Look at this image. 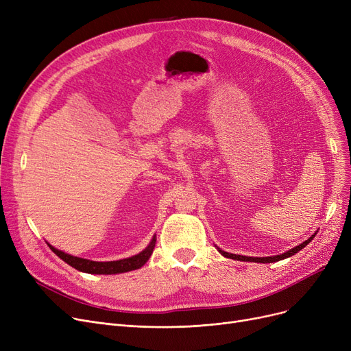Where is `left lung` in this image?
Instances as JSON below:
<instances>
[{
  "label": "left lung",
  "mask_w": 351,
  "mask_h": 351,
  "mask_svg": "<svg viewBox=\"0 0 351 351\" xmlns=\"http://www.w3.org/2000/svg\"><path fill=\"white\" fill-rule=\"evenodd\" d=\"M316 236V233L315 234H311V237H308L307 241H304L303 243H300L299 246H296V247H293V249H290V250H287L286 253H283V254H278V256H267V257H250V256H241V254H233V253H228V252H225V250H220L219 247H217V250H219V253L222 254V256H225V257H229V259H233V261H241V262H254V263H273V262H279V261H283V259H287V257H290V256H293L294 253H298V252H300L303 247H306L311 241H313V237Z\"/></svg>",
  "instance_id": "1"
}]
</instances>
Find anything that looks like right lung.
Masks as SVG:
<instances>
[{
    "instance_id": "obj_1",
    "label": "right lung",
    "mask_w": 351,
    "mask_h": 351,
    "mask_svg": "<svg viewBox=\"0 0 351 351\" xmlns=\"http://www.w3.org/2000/svg\"><path fill=\"white\" fill-rule=\"evenodd\" d=\"M156 243V236L152 237L151 243L147 245L141 253L128 257V259H121V261H114V262H94V261H88L82 259V257L77 256H71L68 253H64L62 250L55 249L53 246H49V249L57 254L60 259H62L65 263L72 266L73 269H77L84 273H90V274H118V273H125V271H131L142 267L147 261L155 249Z\"/></svg>"
}]
</instances>
